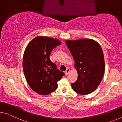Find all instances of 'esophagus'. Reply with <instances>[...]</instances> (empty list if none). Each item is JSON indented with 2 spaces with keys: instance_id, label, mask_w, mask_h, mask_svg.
Wrapping results in <instances>:
<instances>
[{
  "instance_id": "esophagus-1",
  "label": "esophagus",
  "mask_w": 122,
  "mask_h": 122,
  "mask_svg": "<svg viewBox=\"0 0 122 122\" xmlns=\"http://www.w3.org/2000/svg\"><path fill=\"white\" fill-rule=\"evenodd\" d=\"M70 68H67L66 71L65 72V74H66V75H67V74H68L69 73H70Z\"/></svg>"
}]
</instances>
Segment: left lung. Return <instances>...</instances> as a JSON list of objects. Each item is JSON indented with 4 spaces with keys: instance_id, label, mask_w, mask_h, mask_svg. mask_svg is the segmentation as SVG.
Listing matches in <instances>:
<instances>
[{
    "instance_id": "1",
    "label": "left lung",
    "mask_w": 122,
    "mask_h": 122,
    "mask_svg": "<svg viewBox=\"0 0 122 122\" xmlns=\"http://www.w3.org/2000/svg\"><path fill=\"white\" fill-rule=\"evenodd\" d=\"M73 57L78 78L72 83L74 92L81 95L93 92L101 83L105 72L103 51L97 41L91 39L66 41Z\"/></svg>"
}]
</instances>
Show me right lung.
I'll list each match as a JSON object with an SVG mask.
<instances>
[{"instance_id":"add662e5","label":"right lung","mask_w":122,"mask_h":122,"mask_svg":"<svg viewBox=\"0 0 122 122\" xmlns=\"http://www.w3.org/2000/svg\"><path fill=\"white\" fill-rule=\"evenodd\" d=\"M61 44L57 39L38 36L26 46L23 57V70L28 85L40 95H48L57 88V82L65 73L50 61L51 51Z\"/></svg>"}]
</instances>
